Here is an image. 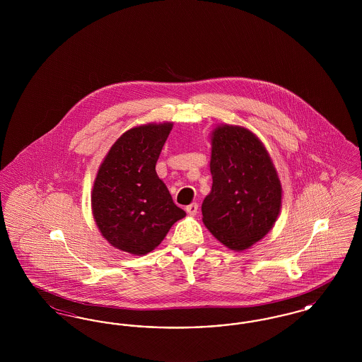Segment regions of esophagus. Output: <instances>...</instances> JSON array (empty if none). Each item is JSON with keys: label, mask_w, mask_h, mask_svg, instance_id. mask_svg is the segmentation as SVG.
Returning a JSON list of instances; mask_svg holds the SVG:
<instances>
[{"label": "esophagus", "mask_w": 362, "mask_h": 362, "mask_svg": "<svg viewBox=\"0 0 362 362\" xmlns=\"http://www.w3.org/2000/svg\"><path fill=\"white\" fill-rule=\"evenodd\" d=\"M186 211L189 216H195L198 213V204H191L189 206H186Z\"/></svg>", "instance_id": "34e87169"}]
</instances>
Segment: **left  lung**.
<instances>
[{
  "instance_id": "1",
  "label": "left lung",
  "mask_w": 362,
  "mask_h": 362,
  "mask_svg": "<svg viewBox=\"0 0 362 362\" xmlns=\"http://www.w3.org/2000/svg\"><path fill=\"white\" fill-rule=\"evenodd\" d=\"M211 189L202 202V221L233 251L262 240L276 224L282 186L263 142L243 126L217 124L210 136Z\"/></svg>"
}]
</instances>
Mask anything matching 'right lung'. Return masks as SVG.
Masks as SVG:
<instances>
[{
    "label": "right lung",
    "instance_id": "obj_1",
    "mask_svg": "<svg viewBox=\"0 0 362 362\" xmlns=\"http://www.w3.org/2000/svg\"><path fill=\"white\" fill-rule=\"evenodd\" d=\"M173 126V122L146 123L124 132L110 148L93 182L95 223L112 247L132 255L153 251L186 216L156 173Z\"/></svg>",
    "mask_w": 362,
    "mask_h": 362
}]
</instances>
